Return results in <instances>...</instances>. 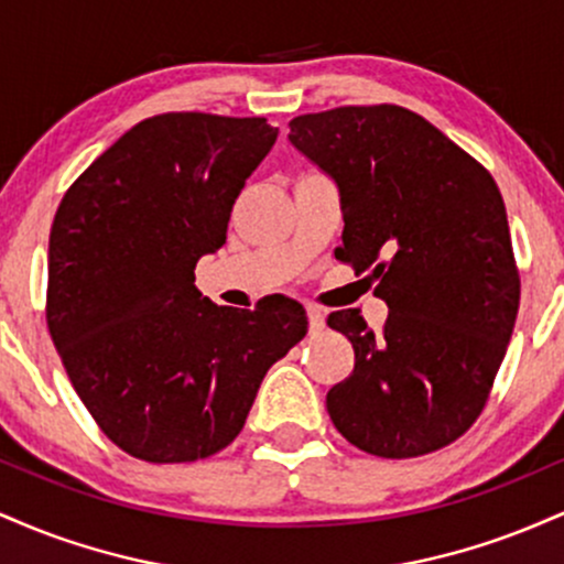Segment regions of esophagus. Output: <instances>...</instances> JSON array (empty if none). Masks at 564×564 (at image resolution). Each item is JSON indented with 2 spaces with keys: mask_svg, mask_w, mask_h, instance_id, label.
<instances>
[{
  "mask_svg": "<svg viewBox=\"0 0 564 564\" xmlns=\"http://www.w3.org/2000/svg\"><path fill=\"white\" fill-rule=\"evenodd\" d=\"M307 321H310V332L313 334L323 332V326H326V315H323L321 307H313V304H307Z\"/></svg>",
  "mask_w": 564,
  "mask_h": 564,
  "instance_id": "1",
  "label": "esophagus"
}]
</instances>
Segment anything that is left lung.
<instances>
[{
    "label": "left lung",
    "mask_w": 564,
    "mask_h": 564,
    "mask_svg": "<svg viewBox=\"0 0 564 564\" xmlns=\"http://www.w3.org/2000/svg\"><path fill=\"white\" fill-rule=\"evenodd\" d=\"M289 142L334 180L336 257L379 278L381 332L360 310L328 326L355 368L326 394L336 430L381 458L424 456L480 416L514 332L520 275L503 198L469 153L400 106H345L289 121Z\"/></svg>",
    "instance_id": "obj_1"
}]
</instances>
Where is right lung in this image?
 Here are the masks:
<instances>
[{
	"mask_svg": "<svg viewBox=\"0 0 564 564\" xmlns=\"http://www.w3.org/2000/svg\"><path fill=\"white\" fill-rule=\"evenodd\" d=\"M278 138L268 119L161 113L68 187L50 230L47 328L100 430L151 464L198 462L243 430L268 368L307 334L289 296L217 307L196 262Z\"/></svg>",
	"mask_w": 564,
	"mask_h": 564,
	"instance_id": "1",
	"label": "right lung"
}]
</instances>
